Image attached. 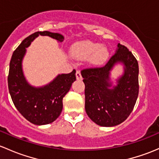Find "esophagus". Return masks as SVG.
<instances>
[{
  "instance_id": "1",
  "label": "esophagus",
  "mask_w": 159,
  "mask_h": 159,
  "mask_svg": "<svg viewBox=\"0 0 159 159\" xmlns=\"http://www.w3.org/2000/svg\"><path fill=\"white\" fill-rule=\"evenodd\" d=\"M76 78H77V80H82V76H81V71H80V70H77Z\"/></svg>"
}]
</instances>
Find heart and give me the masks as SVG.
I'll return each mask as SVG.
<instances>
[{
    "label": "heart",
    "instance_id": "heart-1",
    "mask_svg": "<svg viewBox=\"0 0 159 159\" xmlns=\"http://www.w3.org/2000/svg\"><path fill=\"white\" fill-rule=\"evenodd\" d=\"M71 53L75 57L87 58L92 56L93 61L101 63L108 56V50L105 46L92 41H82L76 43L71 48Z\"/></svg>",
    "mask_w": 159,
    "mask_h": 159
}]
</instances>
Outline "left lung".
I'll list each match as a JSON object with an SVG mask.
<instances>
[{
	"mask_svg": "<svg viewBox=\"0 0 159 159\" xmlns=\"http://www.w3.org/2000/svg\"><path fill=\"white\" fill-rule=\"evenodd\" d=\"M116 53L103 66L81 70L85 84V110L101 126H114L125 121L134 108L139 94V65L133 53L118 44ZM125 65V74L110 89L109 71L115 64Z\"/></svg>",
	"mask_w": 159,
	"mask_h": 159,
	"instance_id": "left-lung-1",
	"label": "left lung"
}]
</instances>
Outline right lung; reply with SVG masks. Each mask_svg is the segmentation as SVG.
<instances>
[{
    "label": "right lung",
    "instance_id": "right-lung-1",
    "mask_svg": "<svg viewBox=\"0 0 159 159\" xmlns=\"http://www.w3.org/2000/svg\"><path fill=\"white\" fill-rule=\"evenodd\" d=\"M48 36L62 42V35L49 31L36 32L22 41L13 52L10 62L7 82L13 104L25 119L35 125L52 123L62 110V99L76 80L74 69L68 74L59 75L43 88H33L26 82L22 70V60L26 48L39 36Z\"/></svg>",
    "mask_w": 159,
    "mask_h": 159
}]
</instances>
